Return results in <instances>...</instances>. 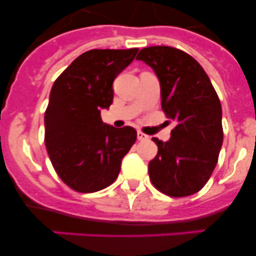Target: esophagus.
<instances>
[{
  "instance_id": "1",
  "label": "esophagus",
  "mask_w": 256,
  "mask_h": 256,
  "mask_svg": "<svg viewBox=\"0 0 256 256\" xmlns=\"http://www.w3.org/2000/svg\"><path fill=\"white\" fill-rule=\"evenodd\" d=\"M137 138H138V140H147L150 137L147 134H144V133H142V132H140V130H138Z\"/></svg>"
}]
</instances>
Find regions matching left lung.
I'll use <instances>...</instances> for the list:
<instances>
[{"label": "left lung", "instance_id": "obj_1", "mask_svg": "<svg viewBox=\"0 0 256 256\" xmlns=\"http://www.w3.org/2000/svg\"><path fill=\"white\" fill-rule=\"evenodd\" d=\"M136 60L154 70L162 110L178 123L166 142L152 138L158 151L148 164L150 179L166 196H192L212 175L224 142L218 96L202 66L185 52L148 46Z\"/></svg>", "mask_w": 256, "mask_h": 256}]
</instances>
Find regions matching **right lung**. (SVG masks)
Returning a JSON list of instances; mask_svg holds the SVG:
<instances>
[{
  "label": "right lung",
  "mask_w": 256,
  "mask_h": 256,
  "mask_svg": "<svg viewBox=\"0 0 256 256\" xmlns=\"http://www.w3.org/2000/svg\"><path fill=\"white\" fill-rule=\"evenodd\" d=\"M137 52H85L53 84L44 116L46 147L58 176L74 190L94 193L112 184L134 144V128L105 124L100 112L112 105V82Z\"/></svg>",
  "instance_id": "1"
}]
</instances>
